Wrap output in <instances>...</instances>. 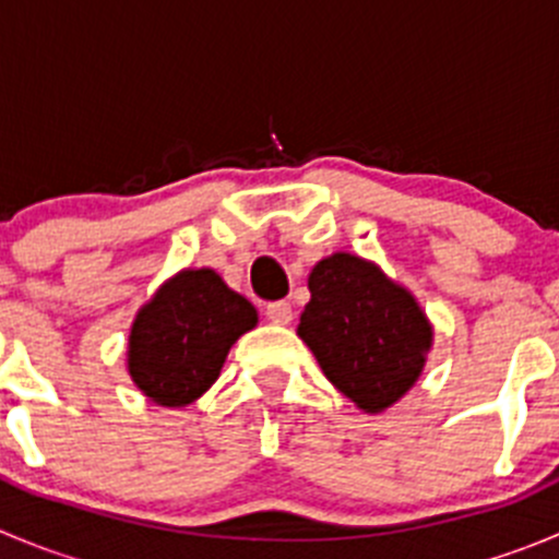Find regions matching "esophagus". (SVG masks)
<instances>
[{"label": "esophagus", "instance_id": "obj_1", "mask_svg": "<svg viewBox=\"0 0 559 559\" xmlns=\"http://www.w3.org/2000/svg\"><path fill=\"white\" fill-rule=\"evenodd\" d=\"M265 316H269V321L285 326V323L294 321V307H290V301H271V305L265 307Z\"/></svg>", "mask_w": 559, "mask_h": 559}]
</instances>
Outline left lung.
Listing matches in <instances>:
<instances>
[{"label": "left lung", "instance_id": "obj_1", "mask_svg": "<svg viewBox=\"0 0 559 559\" xmlns=\"http://www.w3.org/2000/svg\"><path fill=\"white\" fill-rule=\"evenodd\" d=\"M299 337L323 376L365 412H384L423 373L430 323L373 263L337 252L310 274Z\"/></svg>", "mask_w": 559, "mask_h": 559}]
</instances>
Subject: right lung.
I'll list each match as a JSON object with an SVG mask.
<instances>
[{
	"instance_id": "add662e5",
	"label": "right lung",
	"mask_w": 559,
	"mask_h": 559,
	"mask_svg": "<svg viewBox=\"0 0 559 559\" xmlns=\"http://www.w3.org/2000/svg\"><path fill=\"white\" fill-rule=\"evenodd\" d=\"M254 323V307L216 271H180L131 326V379L158 406H186L219 379L230 345Z\"/></svg>"
}]
</instances>
